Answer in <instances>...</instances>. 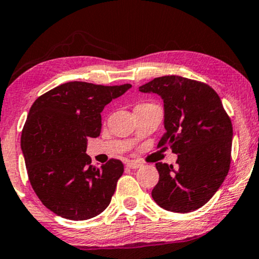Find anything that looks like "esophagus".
<instances>
[{
	"label": "esophagus",
	"instance_id": "34e87169",
	"mask_svg": "<svg viewBox=\"0 0 259 259\" xmlns=\"http://www.w3.org/2000/svg\"><path fill=\"white\" fill-rule=\"evenodd\" d=\"M126 166L128 168H139L143 166V164H141L140 161H137V160H130V161H127Z\"/></svg>",
	"mask_w": 259,
	"mask_h": 259
}]
</instances>
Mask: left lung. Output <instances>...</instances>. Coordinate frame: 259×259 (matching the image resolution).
Returning <instances> with one entry per match:
<instances>
[{"label":"left lung","mask_w":259,"mask_h":259,"mask_svg":"<svg viewBox=\"0 0 259 259\" xmlns=\"http://www.w3.org/2000/svg\"><path fill=\"white\" fill-rule=\"evenodd\" d=\"M164 100L165 128L158 148L178 154L173 165L157 162L152 197L165 210L186 213L213 197L231 164L232 123L213 88L179 75L155 77L139 87Z\"/></svg>","instance_id":"obj_1"}]
</instances>
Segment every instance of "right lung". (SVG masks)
Here are the masks:
<instances>
[{
  "instance_id": "1",
  "label": "right lung",
  "mask_w": 259,
  "mask_h": 259,
  "mask_svg": "<svg viewBox=\"0 0 259 259\" xmlns=\"http://www.w3.org/2000/svg\"><path fill=\"white\" fill-rule=\"evenodd\" d=\"M130 83H62L31 105L21 136L28 178L38 199L60 217L86 221L111 203L123 173L119 159L97 167L86 154L88 138L101 132V112Z\"/></svg>"
}]
</instances>
